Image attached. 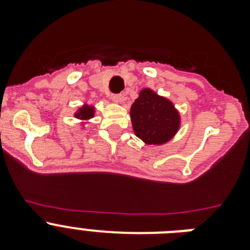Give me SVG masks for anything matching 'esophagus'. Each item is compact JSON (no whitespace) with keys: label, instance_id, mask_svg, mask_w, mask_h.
Returning a JSON list of instances; mask_svg holds the SVG:
<instances>
[{"label":"esophagus","instance_id":"obj_1","mask_svg":"<svg viewBox=\"0 0 250 250\" xmlns=\"http://www.w3.org/2000/svg\"><path fill=\"white\" fill-rule=\"evenodd\" d=\"M124 99V96L121 94H112L111 95V100L114 101V103H121Z\"/></svg>","mask_w":250,"mask_h":250}]
</instances>
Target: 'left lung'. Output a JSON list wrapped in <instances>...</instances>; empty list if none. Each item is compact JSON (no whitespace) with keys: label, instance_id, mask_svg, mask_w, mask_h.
I'll list each match as a JSON object with an SVG mask.
<instances>
[{"label":"left lung","instance_id":"1","mask_svg":"<svg viewBox=\"0 0 250 250\" xmlns=\"http://www.w3.org/2000/svg\"><path fill=\"white\" fill-rule=\"evenodd\" d=\"M132 127L138 138L149 145H160L178 131L180 118L173 104L145 89L130 110Z\"/></svg>","mask_w":250,"mask_h":250}]
</instances>
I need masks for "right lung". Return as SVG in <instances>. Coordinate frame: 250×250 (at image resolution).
Listing matches in <instances>:
<instances>
[{"label":"right lung","instance_id":"obj_1","mask_svg":"<svg viewBox=\"0 0 250 250\" xmlns=\"http://www.w3.org/2000/svg\"><path fill=\"white\" fill-rule=\"evenodd\" d=\"M75 116H76L77 119H81V120H86V119L92 118V116H94V107L89 105L83 106V107L77 111V114H75Z\"/></svg>","mask_w":250,"mask_h":250}]
</instances>
